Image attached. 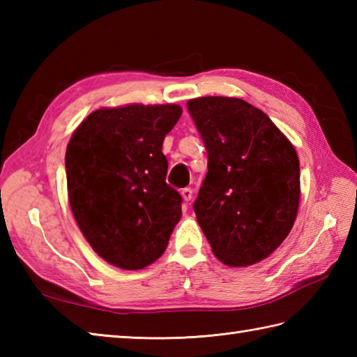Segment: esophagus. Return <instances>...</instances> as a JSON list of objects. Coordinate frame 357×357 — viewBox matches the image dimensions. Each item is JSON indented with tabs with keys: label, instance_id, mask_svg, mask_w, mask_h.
Here are the masks:
<instances>
[{
	"label": "esophagus",
	"instance_id": "obj_1",
	"mask_svg": "<svg viewBox=\"0 0 357 357\" xmlns=\"http://www.w3.org/2000/svg\"><path fill=\"white\" fill-rule=\"evenodd\" d=\"M181 196H183V199L185 202H190L192 198H193V190H192V188H184V190L181 192Z\"/></svg>",
	"mask_w": 357,
	"mask_h": 357
}]
</instances>
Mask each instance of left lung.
Instances as JSON below:
<instances>
[{
  "label": "left lung",
  "instance_id": "1",
  "mask_svg": "<svg viewBox=\"0 0 357 357\" xmlns=\"http://www.w3.org/2000/svg\"><path fill=\"white\" fill-rule=\"evenodd\" d=\"M187 107L208 153L193 208L211 252L229 267L261 262L298 215L296 149L262 110L239 98H195Z\"/></svg>",
  "mask_w": 357,
  "mask_h": 357
}]
</instances>
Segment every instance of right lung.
<instances>
[{"mask_svg":"<svg viewBox=\"0 0 357 357\" xmlns=\"http://www.w3.org/2000/svg\"><path fill=\"white\" fill-rule=\"evenodd\" d=\"M178 104L101 107L66 150L67 193L81 233L105 262L141 270L165 252L179 222L181 195L167 185L162 142Z\"/></svg>","mask_w":357,"mask_h":357,"instance_id":"1","label":"right lung"}]
</instances>
